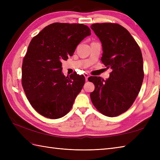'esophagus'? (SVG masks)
<instances>
[{
  "instance_id": "obj_1",
  "label": "esophagus",
  "mask_w": 160,
  "mask_h": 160,
  "mask_svg": "<svg viewBox=\"0 0 160 160\" xmlns=\"http://www.w3.org/2000/svg\"><path fill=\"white\" fill-rule=\"evenodd\" d=\"M84 77H85V79H86V80H88V78H89V75H88L87 73H84Z\"/></svg>"
}]
</instances>
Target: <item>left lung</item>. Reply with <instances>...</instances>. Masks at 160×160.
Listing matches in <instances>:
<instances>
[{
	"label": "left lung",
	"instance_id": "obj_1",
	"mask_svg": "<svg viewBox=\"0 0 160 160\" xmlns=\"http://www.w3.org/2000/svg\"><path fill=\"white\" fill-rule=\"evenodd\" d=\"M91 28L102 42L101 61L112 69L106 80L98 76L88 78L95 85L90 93L91 102L103 115L118 116L132 106L140 91L144 76L141 49L119 24L95 23Z\"/></svg>",
	"mask_w": 160,
	"mask_h": 160
}]
</instances>
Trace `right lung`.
I'll list each match as a JSON object with an SVG mask.
<instances>
[{
	"label": "right lung",
	"instance_id": "add662e5",
	"mask_svg": "<svg viewBox=\"0 0 160 160\" xmlns=\"http://www.w3.org/2000/svg\"><path fill=\"white\" fill-rule=\"evenodd\" d=\"M91 35L87 25L54 22L30 42L22 61V85L32 107L42 116L67 115L82 90L85 78L76 72L62 73V61L73 56L78 44Z\"/></svg>",
	"mask_w": 160,
	"mask_h": 160
}]
</instances>
